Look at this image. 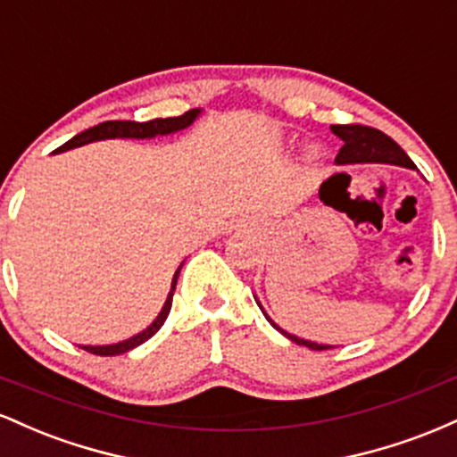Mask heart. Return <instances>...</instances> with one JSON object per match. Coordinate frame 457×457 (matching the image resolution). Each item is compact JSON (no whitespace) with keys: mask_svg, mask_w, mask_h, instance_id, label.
<instances>
[{"mask_svg":"<svg viewBox=\"0 0 457 457\" xmlns=\"http://www.w3.org/2000/svg\"><path fill=\"white\" fill-rule=\"evenodd\" d=\"M320 156H322V150L318 148V145H312V148L307 150V161H312V162H316Z\"/></svg>","mask_w":457,"mask_h":457,"instance_id":"1","label":"heart"}]
</instances>
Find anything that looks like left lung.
Masks as SVG:
<instances>
[{
  "label": "left lung",
  "instance_id": "8db88e82",
  "mask_svg": "<svg viewBox=\"0 0 457 457\" xmlns=\"http://www.w3.org/2000/svg\"><path fill=\"white\" fill-rule=\"evenodd\" d=\"M330 130H333V133L344 141L342 150H339L337 159H335L337 165H356V162H385V165H400V167H408V170H417V167H414V162L411 161V156H408L406 152H403L400 145H397L395 141L389 137V135L380 133V130L370 129V127H361V124H337V127H330ZM320 191H322V188H320ZM255 303L260 305L258 298H255ZM260 309L272 327L279 330L281 335H286L287 339H292L295 344L305 345V348H312V350L333 348V345H328V344L309 342V339L296 337V335L287 333V330H283L281 327H277V324L272 322V320L269 318V313L264 312V307L260 305Z\"/></svg>",
  "mask_w": 457,
  "mask_h": 457
}]
</instances>
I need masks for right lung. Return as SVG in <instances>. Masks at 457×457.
<instances>
[{
	"label": "right lung",
	"mask_w": 457,
	"mask_h": 457,
	"mask_svg": "<svg viewBox=\"0 0 457 457\" xmlns=\"http://www.w3.org/2000/svg\"><path fill=\"white\" fill-rule=\"evenodd\" d=\"M202 115V109H191L185 115H178V118H156L150 120V122H130V120H109V122H101L96 127L83 130V133L75 135L72 139H68L64 145H60L55 152H66L72 148H79V145L92 144V141H103V139H152L156 135H171L178 133V130H185L187 127H191L193 122ZM182 264L178 266L174 279H171V287L170 295L165 298V305L159 312V316L154 318V322L150 327H145L141 333L133 335V337L124 339V342L118 344H109V345H81L83 350L87 353L98 354V356H115V354H124L129 350L137 348L144 342H148L152 335L156 333L162 327L167 316H170L171 309V301H174V292H176V283H178V275H180Z\"/></svg>",
	"instance_id": "add662e5"
}]
</instances>
